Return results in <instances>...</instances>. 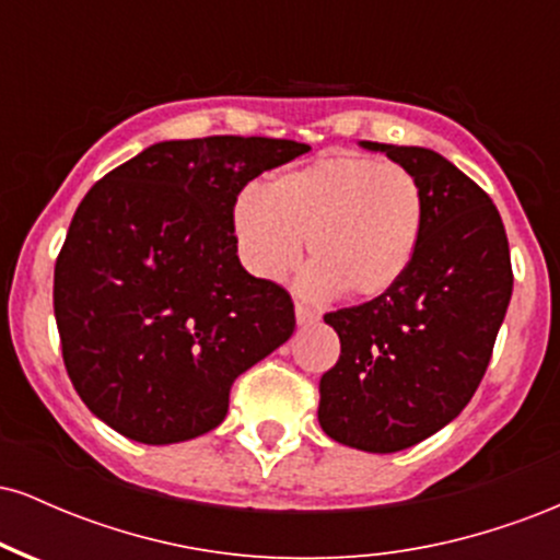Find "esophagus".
Returning <instances> with one entry per match:
<instances>
[{
    "instance_id": "1",
    "label": "esophagus",
    "mask_w": 560,
    "mask_h": 560,
    "mask_svg": "<svg viewBox=\"0 0 560 560\" xmlns=\"http://www.w3.org/2000/svg\"><path fill=\"white\" fill-rule=\"evenodd\" d=\"M294 316H298V326H313L318 320V313L311 305H305V302L294 305Z\"/></svg>"
}]
</instances>
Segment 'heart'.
<instances>
[{"label":"heart","instance_id":"obj_1","mask_svg":"<svg viewBox=\"0 0 560 560\" xmlns=\"http://www.w3.org/2000/svg\"><path fill=\"white\" fill-rule=\"evenodd\" d=\"M423 226V191L405 165L331 152L249 189L234 205L242 258L262 279L298 266L302 240L316 294L342 289L371 300L389 292L413 262Z\"/></svg>","mask_w":560,"mask_h":560}]
</instances>
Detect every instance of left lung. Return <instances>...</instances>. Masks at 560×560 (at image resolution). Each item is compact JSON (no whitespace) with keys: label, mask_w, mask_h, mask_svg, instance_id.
I'll return each mask as SVG.
<instances>
[{"label":"left lung","mask_w":560,"mask_h":560,"mask_svg":"<svg viewBox=\"0 0 560 560\" xmlns=\"http://www.w3.org/2000/svg\"><path fill=\"white\" fill-rule=\"evenodd\" d=\"M419 178L423 226L389 292L326 313L339 361L320 376L331 440L397 453L447 427L477 392L513 292L511 249L490 195L423 147L361 141Z\"/></svg>","instance_id":"1"}]
</instances>
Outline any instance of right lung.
I'll return each instance as SVG.
<instances>
[{
    "mask_svg": "<svg viewBox=\"0 0 560 560\" xmlns=\"http://www.w3.org/2000/svg\"><path fill=\"white\" fill-rule=\"evenodd\" d=\"M307 144L266 137L160 141L81 199L55 262L62 361L86 408L144 445L226 419L234 378L294 331L284 287L236 255L234 205Z\"/></svg>",
    "mask_w": 560,
    "mask_h": 560,
    "instance_id": "add662e5",
    "label": "right lung"
}]
</instances>
